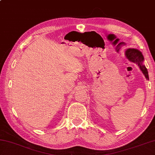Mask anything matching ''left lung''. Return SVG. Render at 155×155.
<instances>
[{
  "label": "left lung",
  "mask_w": 155,
  "mask_h": 155,
  "mask_svg": "<svg viewBox=\"0 0 155 155\" xmlns=\"http://www.w3.org/2000/svg\"><path fill=\"white\" fill-rule=\"evenodd\" d=\"M125 55L127 59L131 62L136 63L138 66H139L142 74H144L147 80H148V70L146 68L145 65L143 64V62L144 61V58L143 57L142 52L136 48H127L125 51Z\"/></svg>",
  "instance_id": "left-lung-1"
}]
</instances>
